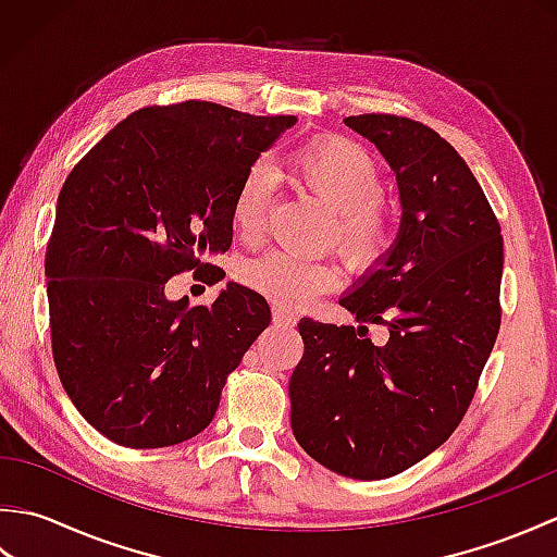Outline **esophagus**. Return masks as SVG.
<instances>
[{
    "instance_id": "1",
    "label": "esophagus",
    "mask_w": 557,
    "mask_h": 557,
    "mask_svg": "<svg viewBox=\"0 0 557 557\" xmlns=\"http://www.w3.org/2000/svg\"><path fill=\"white\" fill-rule=\"evenodd\" d=\"M272 321H275L277 325H285V327H289V325L297 323V318H294V313H292V311L282 309V306H275V309H272Z\"/></svg>"
}]
</instances>
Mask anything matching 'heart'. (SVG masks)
I'll return each mask as SVG.
<instances>
[{"label": "heart", "mask_w": 557, "mask_h": 557, "mask_svg": "<svg viewBox=\"0 0 557 557\" xmlns=\"http://www.w3.org/2000/svg\"><path fill=\"white\" fill-rule=\"evenodd\" d=\"M292 174L337 212L342 246L359 260H371L389 242L387 220L377 208L383 196V174L361 146L345 138L315 140L294 152ZM270 206V176L265 168L246 172L232 200V227L244 242H256L265 227ZM248 287L280 306H306L318 294L335 289L342 270L325 260L301 258L289 251H270L244 268Z\"/></svg>", "instance_id": "b5f03b06"}]
</instances>
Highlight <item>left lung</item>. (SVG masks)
Wrapping results in <instances>:
<instances>
[{
  "instance_id": "obj_1",
  "label": "left lung",
  "mask_w": 557,
  "mask_h": 557,
  "mask_svg": "<svg viewBox=\"0 0 557 557\" xmlns=\"http://www.w3.org/2000/svg\"><path fill=\"white\" fill-rule=\"evenodd\" d=\"M345 124L393 168L401 220L339 299L363 325L301 318L292 431L318 465L373 481L429 457L469 409L500 330L503 236L476 176L433 128L395 114ZM371 322L388 327L383 348L364 337Z\"/></svg>"
}]
</instances>
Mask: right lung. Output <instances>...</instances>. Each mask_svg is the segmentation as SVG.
Wrapping results in <instances>:
<instances>
[{"label":"right lung","mask_w":557,"mask_h":557,"mask_svg":"<svg viewBox=\"0 0 557 557\" xmlns=\"http://www.w3.org/2000/svg\"><path fill=\"white\" fill-rule=\"evenodd\" d=\"M297 116L186 100L126 116L62 186L45 253L54 366L66 395L112 443H184L212 421L227 375L270 325V306L227 282L212 306L170 301L186 270L232 246V200Z\"/></svg>","instance_id":"add662e5"}]
</instances>
